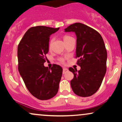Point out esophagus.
Returning a JSON list of instances; mask_svg holds the SVG:
<instances>
[{
	"label": "esophagus",
	"mask_w": 122,
	"mask_h": 122,
	"mask_svg": "<svg viewBox=\"0 0 122 122\" xmlns=\"http://www.w3.org/2000/svg\"><path fill=\"white\" fill-rule=\"evenodd\" d=\"M68 69H67V68H63V74L65 73L66 72H68Z\"/></svg>",
	"instance_id": "1"
}]
</instances>
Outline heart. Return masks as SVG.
Returning <instances> with one entry per match:
<instances>
[{"instance_id": "1", "label": "heart", "mask_w": 122, "mask_h": 122, "mask_svg": "<svg viewBox=\"0 0 122 122\" xmlns=\"http://www.w3.org/2000/svg\"><path fill=\"white\" fill-rule=\"evenodd\" d=\"M69 38H71V37H69V36H65V37H64V40H66V39ZM53 41V39H52V40H51L50 44H51V43ZM60 61H61V62H63V61H64V59H63V58H60Z\"/></svg>"}]
</instances>
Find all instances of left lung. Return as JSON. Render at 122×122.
<instances>
[{"mask_svg": "<svg viewBox=\"0 0 122 122\" xmlns=\"http://www.w3.org/2000/svg\"><path fill=\"white\" fill-rule=\"evenodd\" d=\"M76 36V57L80 71L70 68L74 75L71 85L74 93L88 97L100 88L106 72L107 53L101 35L94 29L80 23H75L64 29Z\"/></svg>", "mask_w": 122, "mask_h": 122, "instance_id": "left-lung-1", "label": "left lung"}]
</instances>
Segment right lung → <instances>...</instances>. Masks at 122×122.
Listing matches in <instances>:
<instances>
[{
    "label": "right lung",
    "instance_id": "obj_1",
    "mask_svg": "<svg viewBox=\"0 0 122 122\" xmlns=\"http://www.w3.org/2000/svg\"><path fill=\"white\" fill-rule=\"evenodd\" d=\"M59 29L43 26L31 27L18 47V71L29 91L39 100L53 97L59 88L62 68L56 64L51 68L44 66L50 36Z\"/></svg>",
    "mask_w": 122,
    "mask_h": 122
}]
</instances>
